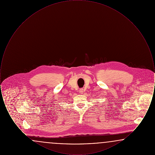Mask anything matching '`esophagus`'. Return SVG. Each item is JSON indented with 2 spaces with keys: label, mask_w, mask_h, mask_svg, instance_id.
Here are the masks:
<instances>
[{
  "label": "esophagus",
  "mask_w": 155,
  "mask_h": 155,
  "mask_svg": "<svg viewBox=\"0 0 155 155\" xmlns=\"http://www.w3.org/2000/svg\"><path fill=\"white\" fill-rule=\"evenodd\" d=\"M84 92V89L82 88L80 89V94H82Z\"/></svg>",
  "instance_id": "obj_1"
}]
</instances>
